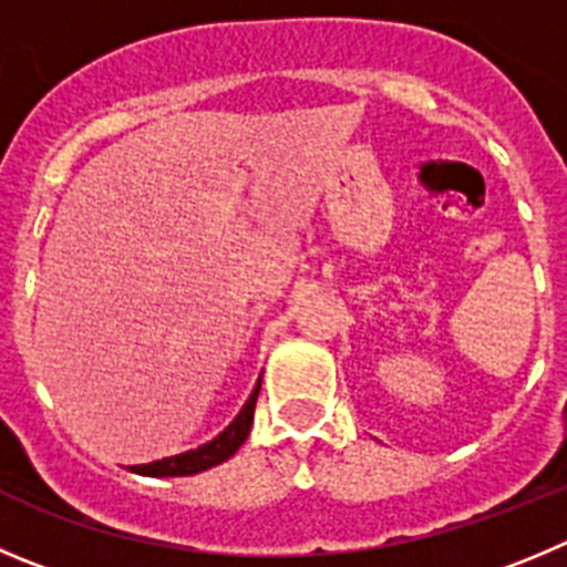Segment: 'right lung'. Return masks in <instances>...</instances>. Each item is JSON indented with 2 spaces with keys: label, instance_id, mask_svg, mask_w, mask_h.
<instances>
[{
  "label": "right lung",
  "instance_id": "1",
  "mask_svg": "<svg viewBox=\"0 0 567 567\" xmlns=\"http://www.w3.org/2000/svg\"><path fill=\"white\" fill-rule=\"evenodd\" d=\"M257 394H259V383L254 385L248 403L243 405V411L235 416V422H231L220 436L212 439V442L200 444V447H195V451L178 453V456H171V458H158V462L140 464V467H131V470L140 475H193V473H200V470H209L215 467V464L226 462L229 456H235L237 447L246 442L248 431H251Z\"/></svg>",
  "mask_w": 567,
  "mask_h": 567
}]
</instances>
